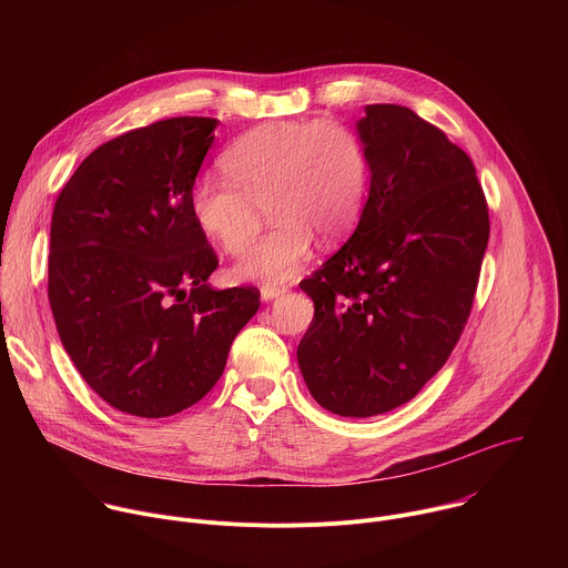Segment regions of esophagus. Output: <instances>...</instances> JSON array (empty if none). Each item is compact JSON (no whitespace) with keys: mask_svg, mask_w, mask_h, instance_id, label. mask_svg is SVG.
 Segmentation results:
<instances>
[{"mask_svg":"<svg viewBox=\"0 0 568 568\" xmlns=\"http://www.w3.org/2000/svg\"><path fill=\"white\" fill-rule=\"evenodd\" d=\"M285 292H287V287H278V285H263V290H261V294H263L265 301L278 298V296H283Z\"/></svg>","mask_w":568,"mask_h":568,"instance_id":"34e87169","label":"esophagus"}]
</instances>
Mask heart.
I'll return each instance as SVG.
<instances>
[{
  "instance_id": "b5f03b06",
  "label": "heart",
  "mask_w": 568,
  "mask_h": 568,
  "mask_svg": "<svg viewBox=\"0 0 568 568\" xmlns=\"http://www.w3.org/2000/svg\"><path fill=\"white\" fill-rule=\"evenodd\" d=\"M226 180L200 178L189 206L200 231L240 256L263 226V209L276 222L242 258L240 281L285 283L307 263L314 237L333 245L359 220L371 159L364 139L344 121L290 119L256 125L222 154Z\"/></svg>"
}]
</instances>
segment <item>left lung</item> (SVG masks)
<instances>
[{
	"instance_id": "left-lung-1",
	"label": "left lung",
	"mask_w": 568,
	"mask_h": 568,
	"mask_svg": "<svg viewBox=\"0 0 568 568\" xmlns=\"http://www.w3.org/2000/svg\"><path fill=\"white\" fill-rule=\"evenodd\" d=\"M357 130L368 200L346 245L301 281L314 318L296 355L323 409L368 418L409 402L449 359L490 215L471 159L409 108L366 105Z\"/></svg>"
}]
</instances>
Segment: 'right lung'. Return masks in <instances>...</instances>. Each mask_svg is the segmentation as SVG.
Returning <instances> with one entry per match:
<instances>
[{
  "label": "right lung",
  "instance_id": "1",
  "mask_svg": "<svg viewBox=\"0 0 568 568\" xmlns=\"http://www.w3.org/2000/svg\"><path fill=\"white\" fill-rule=\"evenodd\" d=\"M217 119L175 116L99 145L51 217L49 303L78 373L110 407L166 418L220 379L258 312L256 287L213 290L217 256L189 197Z\"/></svg>",
  "mask_w": 568,
  "mask_h": 568
}]
</instances>
